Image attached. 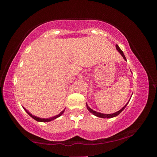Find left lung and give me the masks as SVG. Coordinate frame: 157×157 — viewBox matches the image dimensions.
Here are the masks:
<instances>
[{
    "mask_svg": "<svg viewBox=\"0 0 157 157\" xmlns=\"http://www.w3.org/2000/svg\"><path fill=\"white\" fill-rule=\"evenodd\" d=\"M116 48H117V51L120 52V55L122 56V57H123V58H124V60H126L125 56L124 55L123 52H122V50L120 49V48L119 47L118 45H116ZM128 102H127V103H126V105L124 106L123 108H122V109L120 110V111H117V112H115V113H100V112H97V111H94L93 109H91V108H90L89 106L88 105L87 103H86V107H87V109L89 110V111H90V112H91V113H93V114L94 115V116L97 117H100V118H112V117H115L117 116V115L120 114V113H121L124 109H125V108L126 107V105H127Z\"/></svg>",
    "mask_w": 157,
    "mask_h": 157,
    "instance_id": "obj_1",
    "label": "left lung"
}]
</instances>
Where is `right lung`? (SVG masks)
<instances>
[{
	"label": "right lung",
	"mask_w": 157,
	"mask_h": 157,
	"mask_svg": "<svg viewBox=\"0 0 157 157\" xmlns=\"http://www.w3.org/2000/svg\"><path fill=\"white\" fill-rule=\"evenodd\" d=\"M23 109L25 110V111H26V113H28L30 117H31L32 118H33L34 120H35L36 121H37V122H50V121H52V120H55V119H57V117H60L61 115L63 114V112H64V111H65V109L63 111H61V112L59 113V114H57V115H56V116H54V117H50V118H46V119H45V118H40V117H36V116H35V115H32L31 113L29 112V111H27V110L25 109L24 107H23Z\"/></svg>",
	"instance_id": "1"
}]
</instances>
